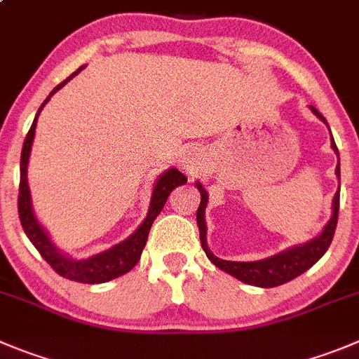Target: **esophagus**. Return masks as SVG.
I'll list each match as a JSON object with an SVG mask.
<instances>
[{
  "instance_id": "esophagus-1",
  "label": "esophagus",
  "mask_w": 359,
  "mask_h": 359,
  "mask_svg": "<svg viewBox=\"0 0 359 359\" xmlns=\"http://www.w3.org/2000/svg\"><path fill=\"white\" fill-rule=\"evenodd\" d=\"M202 163H203V154L202 150L196 149V147H189L187 150H184V154L180 156V161H179L182 170H186L189 175H195V173L202 168Z\"/></svg>"
}]
</instances>
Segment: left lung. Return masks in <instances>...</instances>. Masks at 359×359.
Wrapping results in <instances>:
<instances>
[{
	"instance_id": "1",
	"label": "left lung",
	"mask_w": 359,
	"mask_h": 359,
	"mask_svg": "<svg viewBox=\"0 0 359 359\" xmlns=\"http://www.w3.org/2000/svg\"><path fill=\"white\" fill-rule=\"evenodd\" d=\"M310 109L323 120L324 123L326 118L317 111L313 106H310ZM331 147L337 152L338 149L333 142V136H331ZM334 173L338 175V180H340V159H338L337 170ZM200 191V207L196 210V223H198L200 230V243H202L203 251H205L207 259L214 264L216 267H219L221 271L232 274L237 280L244 281L248 285H255L262 287V289H271V287L283 285L287 281L294 280L299 274H303L304 271L310 269L320 257L324 255L330 248L331 241H333L334 229H337V221H338V207H340V187H338L337 195L333 198V214H331V219L327 221V225L324 226V230L320 232V236H317L316 239L308 241V243L299 244V246H292L289 250L281 251L278 255L269 257V259L255 260V262H232V260H223L217 259L212 251L207 246V225H205V207L207 202H209V196H207V191L203 189V186L200 182L195 184Z\"/></svg>"
}]
</instances>
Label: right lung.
Returning <instances> with one entry per match:
<instances>
[{
    "label": "right lung",
    "mask_w": 359,
    "mask_h": 359,
    "mask_svg": "<svg viewBox=\"0 0 359 359\" xmlns=\"http://www.w3.org/2000/svg\"><path fill=\"white\" fill-rule=\"evenodd\" d=\"M85 67H79L76 72L67 78L65 81L60 83L49 97L42 102L39 113H36L35 120H33L32 127H29L28 134H26L25 145H22L21 152V184H19V219H21V225L25 233L28 236V239L32 241L33 246L36 248L40 255L43 257V260L60 274V276L67 278V280L79 281V283H104V281H109L113 278H118L122 274L129 273L136 262L142 257V251L145 248L147 239H149V232L152 229L154 219L157 217V214L163 210L164 203L168 200L170 193L175 189L177 186H182L187 182L186 175L179 172L177 168H170L156 180L152 191V198H150V207L149 214L143 219L142 225L138 226V230L134 233H130L126 241L118 243L116 246L109 248V250L102 251L99 255H93L90 259L78 260L70 259L69 255L62 253L58 248L55 246L51 239H49L48 232L42 229L39 221H36L35 214L32 209V196H29V186H28V161H29V152H32L33 138H35V127H36V118H39L42 108L48 104V100L51 99V95L55 92H58L63 85H65L69 79H72L79 70H83Z\"/></svg>",
    "instance_id": "1"
}]
</instances>
